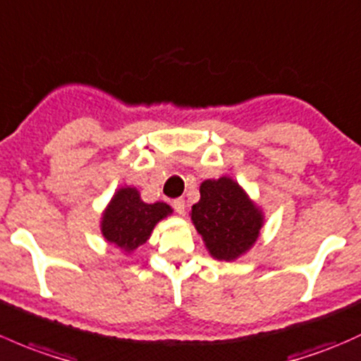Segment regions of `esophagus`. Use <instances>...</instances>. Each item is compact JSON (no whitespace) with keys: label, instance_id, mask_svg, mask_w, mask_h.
I'll return each mask as SVG.
<instances>
[{"label":"esophagus","instance_id":"34e87169","mask_svg":"<svg viewBox=\"0 0 361 361\" xmlns=\"http://www.w3.org/2000/svg\"><path fill=\"white\" fill-rule=\"evenodd\" d=\"M173 207H174V211L178 212V214H185V209H187L183 199H174L173 200Z\"/></svg>","mask_w":361,"mask_h":361}]
</instances>
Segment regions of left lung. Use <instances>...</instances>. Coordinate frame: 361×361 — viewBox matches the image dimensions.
Returning <instances> with one entry per match:
<instances>
[{
	"mask_svg": "<svg viewBox=\"0 0 361 361\" xmlns=\"http://www.w3.org/2000/svg\"><path fill=\"white\" fill-rule=\"evenodd\" d=\"M192 221L214 259H237L252 247L263 226V212L228 176L206 180L200 200L192 206Z\"/></svg>",
	"mask_w": 361,
	"mask_h": 361,
	"instance_id": "1",
	"label": "left lung"
}]
</instances>
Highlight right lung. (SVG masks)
I'll return each instance as SVG.
<instances>
[{
	"mask_svg": "<svg viewBox=\"0 0 361 361\" xmlns=\"http://www.w3.org/2000/svg\"><path fill=\"white\" fill-rule=\"evenodd\" d=\"M169 212L173 211L164 202H143L136 188H119L104 212L102 233L124 252H133L149 240L154 226Z\"/></svg>",
	"mask_w": 361,
	"mask_h": 361,
	"instance_id": "obj_1",
	"label": "right lung"
}]
</instances>
